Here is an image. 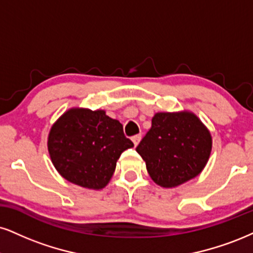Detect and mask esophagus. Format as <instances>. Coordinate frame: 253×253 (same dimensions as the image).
Masks as SVG:
<instances>
[{
	"instance_id": "1",
	"label": "esophagus",
	"mask_w": 253,
	"mask_h": 253,
	"mask_svg": "<svg viewBox=\"0 0 253 253\" xmlns=\"http://www.w3.org/2000/svg\"><path fill=\"white\" fill-rule=\"evenodd\" d=\"M132 142H133V144H135V146H137L138 145V143L141 142V139H142V135H135V136H132Z\"/></svg>"
}]
</instances>
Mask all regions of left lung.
<instances>
[{"label":"left lung","instance_id":"left-lung-1","mask_svg":"<svg viewBox=\"0 0 253 253\" xmlns=\"http://www.w3.org/2000/svg\"><path fill=\"white\" fill-rule=\"evenodd\" d=\"M211 146L210 132L191 112H158L136 151L156 184L174 188L202 172Z\"/></svg>","mask_w":253,"mask_h":253}]
</instances>
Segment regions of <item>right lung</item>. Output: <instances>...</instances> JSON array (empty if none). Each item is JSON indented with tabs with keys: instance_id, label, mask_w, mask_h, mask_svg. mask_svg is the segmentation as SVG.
I'll list each match as a JSON object with an SVG mask.
<instances>
[{
	"instance_id": "right-lung-1",
	"label": "right lung",
	"mask_w": 253,
	"mask_h": 253,
	"mask_svg": "<svg viewBox=\"0 0 253 253\" xmlns=\"http://www.w3.org/2000/svg\"><path fill=\"white\" fill-rule=\"evenodd\" d=\"M133 143L123 126L105 111L70 109L52 126L48 150L62 177L83 188L99 190L109 183L122 152Z\"/></svg>"
}]
</instances>
